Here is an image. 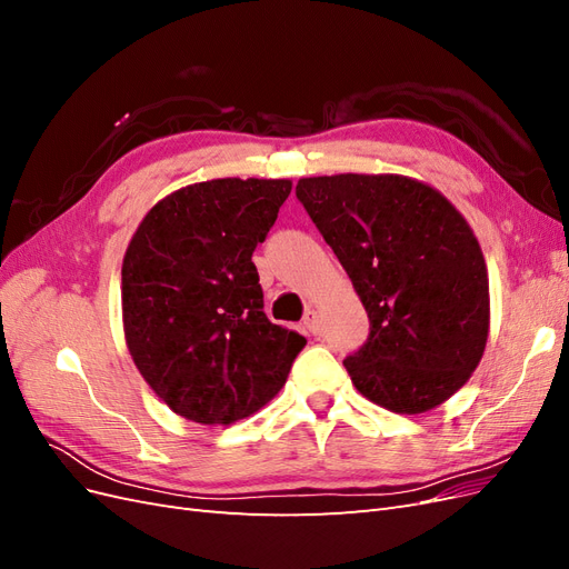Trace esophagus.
Segmentation results:
<instances>
[{"label":"esophagus","instance_id":"esophagus-1","mask_svg":"<svg viewBox=\"0 0 569 569\" xmlns=\"http://www.w3.org/2000/svg\"><path fill=\"white\" fill-rule=\"evenodd\" d=\"M301 325L308 335H318L320 332V316L316 311H306Z\"/></svg>","mask_w":569,"mask_h":569}]
</instances>
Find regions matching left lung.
<instances>
[{"label":"left lung","mask_w":569,"mask_h":569,"mask_svg":"<svg viewBox=\"0 0 569 569\" xmlns=\"http://www.w3.org/2000/svg\"><path fill=\"white\" fill-rule=\"evenodd\" d=\"M297 199L370 318L368 341L343 358L356 389L403 416L451 399L489 337V274L468 220L403 176L301 178Z\"/></svg>","instance_id":"8db88e82"}]
</instances>
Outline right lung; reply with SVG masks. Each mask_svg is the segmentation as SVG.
Returning <instances> with one entry per match:
<instances>
[{
    "label": "right lung",
    "instance_id": "obj_1",
    "mask_svg": "<svg viewBox=\"0 0 569 569\" xmlns=\"http://www.w3.org/2000/svg\"><path fill=\"white\" fill-rule=\"evenodd\" d=\"M291 180L222 178L161 199L123 258V330L137 370L178 416L232 425L278 393L306 347L268 320L251 261Z\"/></svg>",
    "mask_w": 569,
    "mask_h": 569
}]
</instances>
